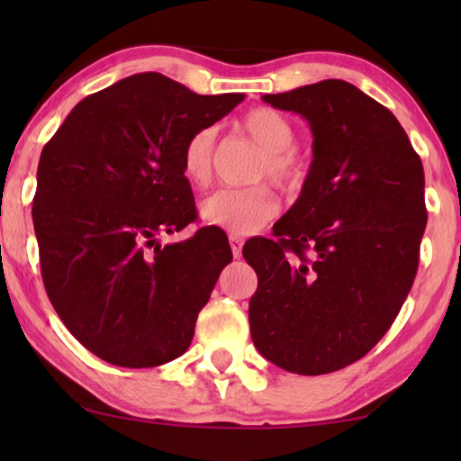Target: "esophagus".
<instances>
[{
    "mask_svg": "<svg viewBox=\"0 0 461 461\" xmlns=\"http://www.w3.org/2000/svg\"><path fill=\"white\" fill-rule=\"evenodd\" d=\"M229 241H230L232 256H235V258L241 256V249H243V239H241V237H237V235H230V237H229Z\"/></svg>",
    "mask_w": 461,
    "mask_h": 461,
    "instance_id": "34e87169",
    "label": "esophagus"
}]
</instances>
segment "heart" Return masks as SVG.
Here are the masks:
<instances>
[{"label":"heart","mask_w":461,"mask_h":461,"mask_svg":"<svg viewBox=\"0 0 461 461\" xmlns=\"http://www.w3.org/2000/svg\"><path fill=\"white\" fill-rule=\"evenodd\" d=\"M241 130L267 150L258 166L256 178L268 176L270 180L285 188L294 186L300 180L302 166L292 150L295 130L285 115L260 106L241 119ZM213 155H216V128L212 125L199 128L186 138L185 147H182L180 166L185 178L193 186L201 188L212 182ZM199 213L207 224L218 226L230 235L245 237L262 230L279 213V199L267 185L220 188L201 201Z\"/></svg>","instance_id":"heart-1"}]
</instances>
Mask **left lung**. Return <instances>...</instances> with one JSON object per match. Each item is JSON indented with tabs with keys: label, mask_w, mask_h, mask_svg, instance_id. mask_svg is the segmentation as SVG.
I'll list each match as a JSON object with an SVG mask.
<instances>
[{
	"label": "left lung",
	"mask_w": 461,
	"mask_h": 461,
	"mask_svg": "<svg viewBox=\"0 0 461 461\" xmlns=\"http://www.w3.org/2000/svg\"><path fill=\"white\" fill-rule=\"evenodd\" d=\"M264 103L302 115L312 163L295 203L251 239L258 352L300 375L331 374L380 342L413 285L426 230L424 167L386 106L325 79Z\"/></svg>",
	"instance_id": "1"
}]
</instances>
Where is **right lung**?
Returning a JSON list of instances; mask_svg holds the SVG:
<instances>
[{
    "label": "right lung",
    "mask_w": 461,
    "mask_h": 461,
    "mask_svg": "<svg viewBox=\"0 0 461 461\" xmlns=\"http://www.w3.org/2000/svg\"><path fill=\"white\" fill-rule=\"evenodd\" d=\"M243 94L199 96L161 73L90 94L41 150L33 199L43 285L67 330L119 367L185 355L194 323L232 260L224 230L197 220L180 155L186 138Z\"/></svg>",
    "instance_id": "1"
}]
</instances>
